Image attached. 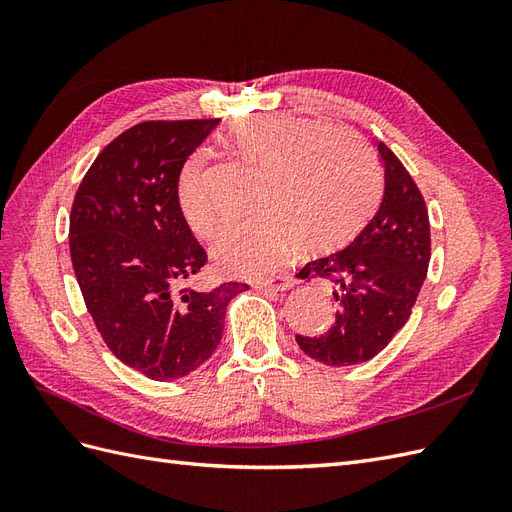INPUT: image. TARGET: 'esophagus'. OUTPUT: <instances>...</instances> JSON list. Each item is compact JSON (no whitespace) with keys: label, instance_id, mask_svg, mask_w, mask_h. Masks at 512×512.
<instances>
[{"label":"esophagus","instance_id":"esophagus-1","mask_svg":"<svg viewBox=\"0 0 512 512\" xmlns=\"http://www.w3.org/2000/svg\"><path fill=\"white\" fill-rule=\"evenodd\" d=\"M292 286H294V280L288 275H275L271 280H262L254 284V288L262 292H284V290H290Z\"/></svg>","mask_w":512,"mask_h":512}]
</instances>
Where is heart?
Returning a JSON list of instances; mask_svg holds the SVG:
<instances>
[{"mask_svg":"<svg viewBox=\"0 0 512 512\" xmlns=\"http://www.w3.org/2000/svg\"><path fill=\"white\" fill-rule=\"evenodd\" d=\"M224 141L235 156L260 168V211L226 226L213 243L215 265L226 273L265 277L299 241L309 252L342 247L378 207L380 166L350 130L294 115H252L237 121ZM205 177L207 156L196 151L179 173L177 203L198 239H209L218 228Z\"/></svg>","mask_w":512,"mask_h":512,"instance_id":"b5f03b06","label":"heart"}]
</instances>
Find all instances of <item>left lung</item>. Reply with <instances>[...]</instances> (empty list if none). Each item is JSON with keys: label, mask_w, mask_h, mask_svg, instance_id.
Wrapping results in <instances>:
<instances>
[{"label": "left lung", "mask_w": 512, "mask_h": 512, "mask_svg": "<svg viewBox=\"0 0 512 512\" xmlns=\"http://www.w3.org/2000/svg\"><path fill=\"white\" fill-rule=\"evenodd\" d=\"M378 156L384 194L374 218L344 250L299 271L303 280H327L337 301L327 335H297L299 348L324 365L365 363L389 346L408 322L427 275L431 239L425 200L384 143H378Z\"/></svg>", "instance_id": "left-lung-1"}]
</instances>
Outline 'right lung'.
<instances>
[{
	"label": "right lung",
	"mask_w": 512,
	"mask_h": 512,
	"mask_svg": "<svg viewBox=\"0 0 512 512\" xmlns=\"http://www.w3.org/2000/svg\"><path fill=\"white\" fill-rule=\"evenodd\" d=\"M220 119L143 121L108 143L76 190L70 256L87 312L121 363L177 380L218 348L247 284L188 286L207 254L185 226L179 173Z\"/></svg>",
	"instance_id": "obj_1"
}]
</instances>
